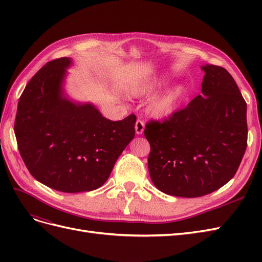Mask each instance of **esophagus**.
I'll use <instances>...</instances> for the list:
<instances>
[{"mask_svg":"<svg viewBox=\"0 0 262 262\" xmlns=\"http://www.w3.org/2000/svg\"><path fill=\"white\" fill-rule=\"evenodd\" d=\"M144 128H145L144 122L142 121L141 119H138L137 122H136V132H137V134H142V133H143Z\"/></svg>","mask_w":262,"mask_h":262,"instance_id":"obj_1","label":"esophagus"}]
</instances>
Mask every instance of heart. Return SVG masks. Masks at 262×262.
I'll list each match as a JSON object with an SVG mask.
<instances>
[{"label": "heart", "instance_id": "1", "mask_svg": "<svg viewBox=\"0 0 262 262\" xmlns=\"http://www.w3.org/2000/svg\"><path fill=\"white\" fill-rule=\"evenodd\" d=\"M168 83L166 77H156L154 80L139 84L134 89V94L137 96H149ZM186 87L182 84L173 85L169 89L157 95L149 101L148 113L157 119H165L170 117L181 105L186 97Z\"/></svg>", "mask_w": 262, "mask_h": 262}]
</instances>
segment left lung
<instances>
[{
    "instance_id": "left-lung-1",
    "label": "left lung",
    "mask_w": 262,
    "mask_h": 262,
    "mask_svg": "<svg viewBox=\"0 0 262 262\" xmlns=\"http://www.w3.org/2000/svg\"><path fill=\"white\" fill-rule=\"evenodd\" d=\"M202 94L164 121L150 120V179L162 192L184 198L209 194L231 180L247 147V104L232 75L207 64Z\"/></svg>"
}]
</instances>
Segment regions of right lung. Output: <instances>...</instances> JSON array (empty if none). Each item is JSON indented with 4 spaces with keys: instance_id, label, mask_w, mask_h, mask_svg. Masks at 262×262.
Segmentation results:
<instances>
[{
    "instance_id": "obj_1",
    "label": "right lung",
    "mask_w": 262,
    "mask_h": 262,
    "mask_svg": "<svg viewBox=\"0 0 262 262\" xmlns=\"http://www.w3.org/2000/svg\"><path fill=\"white\" fill-rule=\"evenodd\" d=\"M72 60L46 63L18 101L14 131L27 169L61 192L92 191L110 176L118 157L136 134L137 117L112 121L92 104H75L63 94Z\"/></svg>"
}]
</instances>
